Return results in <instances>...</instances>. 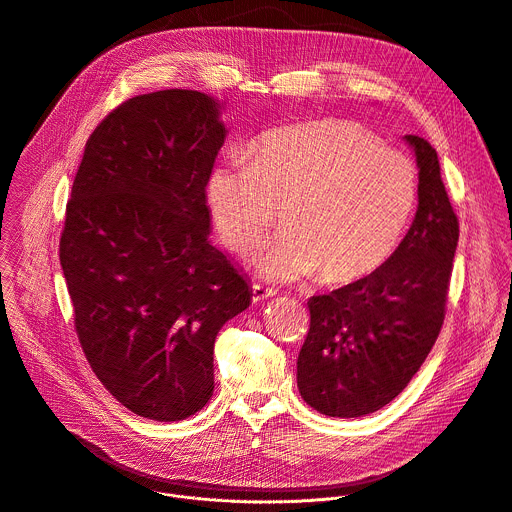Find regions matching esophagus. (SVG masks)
I'll list each match as a JSON object with an SVG mask.
<instances>
[{"instance_id":"1","label":"esophagus","mask_w":512,"mask_h":512,"mask_svg":"<svg viewBox=\"0 0 512 512\" xmlns=\"http://www.w3.org/2000/svg\"><path fill=\"white\" fill-rule=\"evenodd\" d=\"M251 291H253V301H255V303H259V301L269 299V297H273V295H275V291H273V289L263 287V285H259V283H255V285L251 287Z\"/></svg>"}]
</instances>
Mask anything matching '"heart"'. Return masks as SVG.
<instances>
[{"label": "heart", "mask_w": 512, "mask_h": 512, "mask_svg": "<svg viewBox=\"0 0 512 512\" xmlns=\"http://www.w3.org/2000/svg\"><path fill=\"white\" fill-rule=\"evenodd\" d=\"M205 195L217 233L239 253L259 241L283 205L287 227L255 255L263 277L295 281L321 271L339 283L372 273L392 255L418 185L410 156L364 126L315 120L265 132L251 160L219 162Z\"/></svg>", "instance_id": "obj_1"}]
</instances>
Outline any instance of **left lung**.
<instances>
[{"instance_id": "1", "label": "left lung", "mask_w": 512, "mask_h": 512, "mask_svg": "<svg viewBox=\"0 0 512 512\" xmlns=\"http://www.w3.org/2000/svg\"><path fill=\"white\" fill-rule=\"evenodd\" d=\"M418 209L398 249L370 275L313 295L297 388L319 414L360 418L390 404L430 354L444 321L458 219L428 140L406 134Z\"/></svg>"}]
</instances>
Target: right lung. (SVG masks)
Wrapping results in <instances>:
<instances>
[{"label": "right lung", "mask_w": 512, "mask_h": 512, "mask_svg": "<svg viewBox=\"0 0 512 512\" xmlns=\"http://www.w3.org/2000/svg\"><path fill=\"white\" fill-rule=\"evenodd\" d=\"M221 110L181 88L126 100L88 138L66 207L60 263L86 360L122 406L156 422L209 402L215 337L253 297L211 243Z\"/></svg>", "instance_id": "1"}]
</instances>
